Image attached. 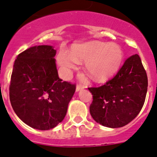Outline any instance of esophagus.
<instances>
[{
    "label": "esophagus",
    "instance_id": "34e87169",
    "mask_svg": "<svg viewBox=\"0 0 157 157\" xmlns=\"http://www.w3.org/2000/svg\"><path fill=\"white\" fill-rule=\"evenodd\" d=\"M84 89V87L83 86H82V85H77L76 86V88H75V91H76V92H78V91H80L81 90H83Z\"/></svg>",
    "mask_w": 157,
    "mask_h": 157
}]
</instances>
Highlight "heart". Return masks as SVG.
Returning a JSON list of instances; mask_svg holds the SVG:
<instances>
[{
  "instance_id": "b5f03b06",
  "label": "heart",
  "mask_w": 157,
  "mask_h": 157,
  "mask_svg": "<svg viewBox=\"0 0 157 157\" xmlns=\"http://www.w3.org/2000/svg\"><path fill=\"white\" fill-rule=\"evenodd\" d=\"M123 60L124 52L120 46L97 40L74 45L72 53L61 50L58 55V61L67 75L75 67L78 61H85L86 72L98 82L113 76L121 67Z\"/></svg>"
}]
</instances>
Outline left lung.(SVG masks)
Segmentation results:
<instances>
[{
  "mask_svg": "<svg viewBox=\"0 0 157 157\" xmlns=\"http://www.w3.org/2000/svg\"><path fill=\"white\" fill-rule=\"evenodd\" d=\"M88 90L93 95L90 113L96 122L111 128L128 124L142 110L147 93V77L140 57H129L112 79Z\"/></svg>",
  "mask_w": 157,
  "mask_h": 157,
  "instance_id": "left-lung-1",
  "label": "left lung"
}]
</instances>
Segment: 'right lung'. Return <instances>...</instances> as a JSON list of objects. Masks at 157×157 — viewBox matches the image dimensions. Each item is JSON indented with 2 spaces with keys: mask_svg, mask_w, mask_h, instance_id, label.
<instances>
[{
  "mask_svg": "<svg viewBox=\"0 0 157 157\" xmlns=\"http://www.w3.org/2000/svg\"><path fill=\"white\" fill-rule=\"evenodd\" d=\"M50 45L29 47L17 56L10 85V99L19 119L31 128L50 130L63 121L75 84L59 78Z\"/></svg>",
  "mask_w": 157,
  "mask_h": 157,
  "instance_id": "1",
  "label": "right lung"
}]
</instances>
